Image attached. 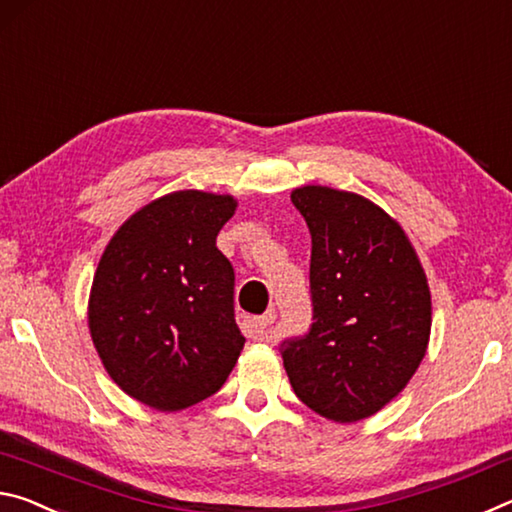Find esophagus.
<instances>
[{
	"label": "esophagus",
	"instance_id": "esophagus-1",
	"mask_svg": "<svg viewBox=\"0 0 512 512\" xmlns=\"http://www.w3.org/2000/svg\"><path fill=\"white\" fill-rule=\"evenodd\" d=\"M274 320H276L274 311L265 313V315H261V317H256V320H254V329H256V335H258V338L267 340V333H270V329H272Z\"/></svg>",
	"mask_w": 512,
	"mask_h": 512
}]
</instances>
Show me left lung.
Masks as SVG:
<instances>
[{
  "mask_svg": "<svg viewBox=\"0 0 512 512\" xmlns=\"http://www.w3.org/2000/svg\"><path fill=\"white\" fill-rule=\"evenodd\" d=\"M313 238V324L281 345L295 395L326 420L351 424L388 406L420 367L431 290L401 224L363 195L292 190Z\"/></svg>",
  "mask_w": 512,
  "mask_h": 512,
  "instance_id": "1",
  "label": "left lung"
}]
</instances>
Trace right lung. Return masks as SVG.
<instances>
[{"mask_svg":"<svg viewBox=\"0 0 512 512\" xmlns=\"http://www.w3.org/2000/svg\"><path fill=\"white\" fill-rule=\"evenodd\" d=\"M231 195L177 190L133 213L99 258L88 329L104 370L140 404L174 413L222 388L245 347L233 267L215 240Z\"/></svg>","mask_w":512,"mask_h":512,"instance_id":"1","label":"right lung"}]
</instances>
